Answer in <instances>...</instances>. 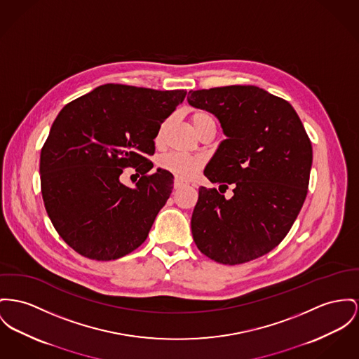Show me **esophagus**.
I'll return each mask as SVG.
<instances>
[{"label": "esophagus", "instance_id": "34e87169", "mask_svg": "<svg viewBox=\"0 0 359 359\" xmlns=\"http://www.w3.org/2000/svg\"><path fill=\"white\" fill-rule=\"evenodd\" d=\"M184 185H185V182L181 181V180H178V178L174 181V189H180V188H182Z\"/></svg>", "mask_w": 359, "mask_h": 359}]
</instances>
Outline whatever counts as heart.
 I'll return each instance as SVG.
<instances>
[{
    "label": "heart",
    "mask_w": 359,
    "mask_h": 359,
    "mask_svg": "<svg viewBox=\"0 0 359 359\" xmlns=\"http://www.w3.org/2000/svg\"><path fill=\"white\" fill-rule=\"evenodd\" d=\"M191 121L197 133L208 125H215L214 117L204 110L194 111L191 114ZM170 122H171V117H168L161 123L156 133V139H155L156 143H162ZM159 166L180 180H191L193 177H196L197 172L204 166V159L201 156H191L180 152H170L159 159Z\"/></svg>",
    "instance_id": "b5f03b06"
}]
</instances>
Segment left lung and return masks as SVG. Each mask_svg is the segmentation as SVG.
<instances>
[{"instance_id": "left-lung-1", "label": "left lung", "mask_w": 359, "mask_h": 359, "mask_svg": "<svg viewBox=\"0 0 359 359\" xmlns=\"http://www.w3.org/2000/svg\"><path fill=\"white\" fill-rule=\"evenodd\" d=\"M193 107L212 113L226 140L204 170L226 198L201 187L191 215L198 250L216 263L243 264L276 248L306 198L313 151L292 106L255 86L189 91Z\"/></svg>"}]
</instances>
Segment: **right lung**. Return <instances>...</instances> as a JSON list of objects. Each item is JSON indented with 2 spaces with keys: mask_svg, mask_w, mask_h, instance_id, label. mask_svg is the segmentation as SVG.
<instances>
[{
  "mask_svg": "<svg viewBox=\"0 0 359 359\" xmlns=\"http://www.w3.org/2000/svg\"><path fill=\"white\" fill-rule=\"evenodd\" d=\"M184 90L104 84L68 103L41 151V188L48 217L79 255L110 262L137 249L172 191V174L154 168L158 129L182 103ZM136 168L135 189L119 181Z\"/></svg>",
  "mask_w": 359,
  "mask_h": 359,
  "instance_id": "right-lung-1",
  "label": "right lung"
}]
</instances>
